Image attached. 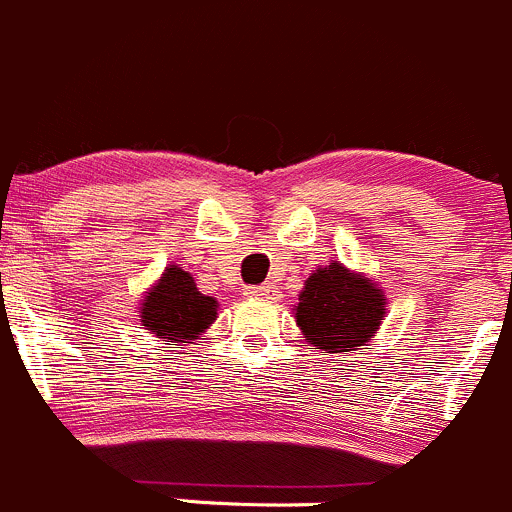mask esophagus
<instances>
[{
    "label": "esophagus",
    "instance_id": "1",
    "mask_svg": "<svg viewBox=\"0 0 512 512\" xmlns=\"http://www.w3.org/2000/svg\"><path fill=\"white\" fill-rule=\"evenodd\" d=\"M244 296H249V298H271L273 296V286H268V283H263V286H249L244 291Z\"/></svg>",
    "mask_w": 512,
    "mask_h": 512
}]
</instances>
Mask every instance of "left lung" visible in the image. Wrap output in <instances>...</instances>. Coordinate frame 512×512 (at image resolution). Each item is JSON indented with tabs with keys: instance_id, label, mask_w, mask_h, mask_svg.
<instances>
[{
	"instance_id": "obj_1",
	"label": "left lung",
	"mask_w": 512,
	"mask_h": 512,
	"mask_svg": "<svg viewBox=\"0 0 512 512\" xmlns=\"http://www.w3.org/2000/svg\"><path fill=\"white\" fill-rule=\"evenodd\" d=\"M386 303L378 281L331 261L306 278L293 316L303 341L323 353H348L373 341L386 321Z\"/></svg>"
}]
</instances>
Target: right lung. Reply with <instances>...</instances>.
Here are the masks:
<instances>
[{"mask_svg": "<svg viewBox=\"0 0 512 512\" xmlns=\"http://www.w3.org/2000/svg\"><path fill=\"white\" fill-rule=\"evenodd\" d=\"M219 301L196 288L194 276L169 263L156 283L146 288L139 303V321L166 346H186L199 341L219 316Z\"/></svg>", "mask_w": 512, "mask_h": 512, "instance_id": "1", "label": "right lung"}]
</instances>
